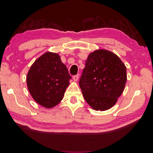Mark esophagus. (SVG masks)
Listing matches in <instances>:
<instances>
[{"label":"esophagus","instance_id":"esophagus-1","mask_svg":"<svg viewBox=\"0 0 153 153\" xmlns=\"http://www.w3.org/2000/svg\"><path fill=\"white\" fill-rule=\"evenodd\" d=\"M78 79H79V74H77L73 77V79L75 81V82H77V81H78Z\"/></svg>","mask_w":153,"mask_h":153}]
</instances>
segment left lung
<instances>
[{
    "label": "left lung",
    "mask_w": 153,
    "mask_h": 153,
    "mask_svg": "<svg viewBox=\"0 0 153 153\" xmlns=\"http://www.w3.org/2000/svg\"><path fill=\"white\" fill-rule=\"evenodd\" d=\"M127 68L115 53L100 49L89 53L79 87L92 109L105 111L114 105L124 91Z\"/></svg>",
    "instance_id": "obj_1"
}]
</instances>
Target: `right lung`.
<instances>
[{"mask_svg":"<svg viewBox=\"0 0 153 153\" xmlns=\"http://www.w3.org/2000/svg\"><path fill=\"white\" fill-rule=\"evenodd\" d=\"M70 79L60 56L48 52L33 63L27 74L26 83L36 102L49 109L62 100Z\"/></svg>","mask_w":153,"mask_h":153,"instance_id":"1","label":"right lung"}]
</instances>
